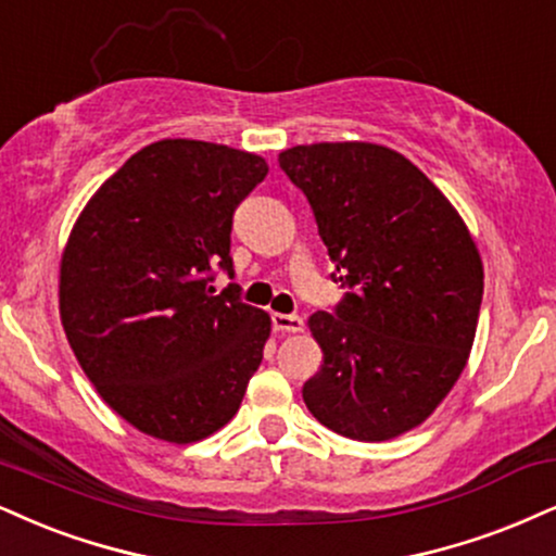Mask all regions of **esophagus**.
I'll return each instance as SVG.
<instances>
[{"mask_svg": "<svg viewBox=\"0 0 556 556\" xmlns=\"http://www.w3.org/2000/svg\"><path fill=\"white\" fill-rule=\"evenodd\" d=\"M273 327H276V332H301L304 330V319H301L299 314L276 312L273 314Z\"/></svg>", "mask_w": 556, "mask_h": 556, "instance_id": "1", "label": "esophagus"}]
</instances>
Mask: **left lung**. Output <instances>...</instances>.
<instances>
[{
  "label": "left lung",
  "mask_w": 556,
  "mask_h": 556,
  "mask_svg": "<svg viewBox=\"0 0 556 556\" xmlns=\"http://www.w3.org/2000/svg\"><path fill=\"white\" fill-rule=\"evenodd\" d=\"M280 169L309 198L334 278L351 286L309 330L319 371L306 407L325 428L379 443L433 415L475 345L484 267L467 224L407 156L381 143H301Z\"/></svg>",
  "instance_id": "left-lung-1"
}]
</instances>
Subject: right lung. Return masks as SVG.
<instances>
[{
	"instance_id": "obj_1",
	"label": "right lung",
	"mask_w": 556,
	"mask_h": 556,
	"mask_svg": "<svg viewBox=\"0 0 556 556\" xmlns=\"http://www.w3.org/2000/svg\"><path fill=\"white\" fill-rule=\"evenodd\" d=\"M267 175L263 156L162 139L89 198L59 265L66 340L102 402L141 433L195 443L237 415L270 338L231 276V216Z\"/></svg>"
}]
</instances>
